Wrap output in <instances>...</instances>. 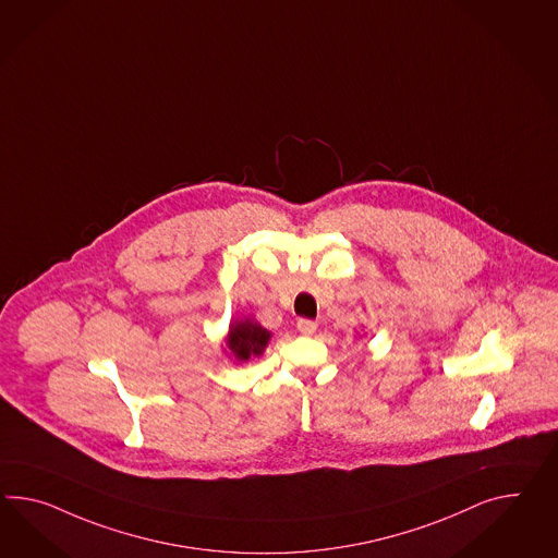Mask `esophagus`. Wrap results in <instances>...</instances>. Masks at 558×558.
I'll use <instances>...</instances> for the list:
<instances>
[{
	"mask_svg": "<svg viewBox=\"0 0 558 558\" xmlns=\"http://www.w3.org/2000/svg\"><path fill=\"white\" fill-rule=\"evenodd\" d=\"M298 329H300L303 336H312L315 329H317V324H315L314 319H305V317H303V319L298 322Z\"/></svg>",
	"mask_w": 558,
	"mask_h": 558,
	"instance_id": "obj_1",
	"label": "esophagus"
}]
</instances>
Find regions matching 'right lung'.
Here are the masks:
<instances>
[{
  "label": "right lung",
  "mask_w": 558,
  "mask_h": 558,
  "mask_svg": "<svg viewBox=\"0 0 558 558\" xmlns=\"http://www.w3.org/2000/svg\"><path fill=\"white\" fill-rule=\"evenodd\" d=\"M271 333L253 322H239L229 329L230 352L239 360H248L251 354H260Z\"/></svg>",
  "instance_id": "right-lung-1"
}]
</instances>
